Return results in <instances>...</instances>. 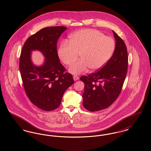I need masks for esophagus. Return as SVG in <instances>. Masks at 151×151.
<instances>
[{
  "label": "esophagus",
  "instance_id": "esophagus-1",
  "mask_svg": "<svg viewBox=\"0 0 151 151\" xmlns=\"http://www.w3.org/2000/svg\"><path fill=\"white\" fill-rule=\"evenodd\" d=\"M73 80H74V81H76V80H79V76H73Z\"/></svg>",
  "mask_w": 151,
  "mask_h": 151
}]
</instances>
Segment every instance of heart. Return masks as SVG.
Listing matches in <instances>:
<instances>
[{
	"label": "heart",
	"instance_id": "obj_1",
	"mask_svg": "<svg viewBox=\"0 0 151 151\" xmlns=\"http://www.w3.org/2000/svg\"><path fill=\"white\" fill-rule=\"evenodd\" d=\"M68 42L61 43L58 55L65 65H70L78 58L80 59L69 68L73 75L85 72L89 68L94 71L102 68L111 57L115 49L113 38L105 36L95 29L78 30L70 36Z\"/></svg>",
	"mask_w": 151,
	"mask_h": 151
}]
</instances>
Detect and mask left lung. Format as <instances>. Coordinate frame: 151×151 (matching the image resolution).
Segmentation results:
<instances>
[{
	"mask_svg": "<svg viewBox=\"0 0 151 151\" xmlns=\"http://www.w3.org/2000/svg\"><path fill=\"white\" fill-rule=\"evenodd\" d=\"M115 39L113 56L102 68L80 79L84 83L83 105L90 111L109 108L121 92L128 68V54L122 38L113 30Z\"/></svg>",
	"mask_w": 151,
	"mask_h": 151,
	"instance_id": "1",
	"label": "left lung"
}]
</instances>
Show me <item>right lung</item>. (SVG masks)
I'll list each match as a JSON object with an SVG mask.
<instances>
[{
    "mask_svg": "<svg viewBox=\"0 0 151 151\" xmlns=\"http://www.w3.org/2000/svg\"><path fill=\"white\" fill-rule=\"evenodd\" d=\"M66 29L60 26L41 29L27 40L21 52L19 68L25 91L32 104L45 111L58 108L65 90L74 83L71 74L64 73L57 49L58 40ZM35 50L45 58L40 66L32 62Z\"/></svg>",
    "mask_w": 151,
    "mask_h": 151,
    "instance_id": "obj_1",
    "label": "right lung"
}]
</instances>
